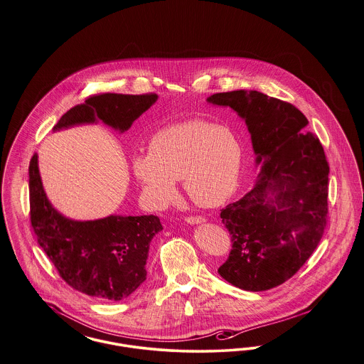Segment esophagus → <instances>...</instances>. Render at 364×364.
Wrapping results in <instances>:
<instances>
[{
  "instance_id": "34e87169",
  "label": "esophagus",
  "mask_w": 364,
  "mask_h": 364,
  "mask_svg": "<svg viewBox=\"0 0 364 364\" xmlns=\"http://www.w3.org/2000/svg\"><path fill=\"white\" fill-rule=\"evenodd\" d=\"M186 221L191 225H196V224H203L206 223V220L203 217H187Z\"/></svg>"
}]
</instances>
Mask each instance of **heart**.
I'll list each match as a JSON object with an SVG mask.
<instances>
[{
  "label": "heart",
  "instance_id": "heart-1",
  "mask_svg": "<svg viewBox=\"0 0 364 364\" xmlns=\"http://www.w3.org/2000/svg\"><path fill=\"white\" fill-rule=\"evenodd\" d=\"M242 161V143L232 129L192 120L158 131L149 153L132 158V171L154 208L173 200L180 178L192 202L215 208L237 188Z\"/></svg>",
  "mask_w": 364,
  "mask_h": 364
}]
</instances>
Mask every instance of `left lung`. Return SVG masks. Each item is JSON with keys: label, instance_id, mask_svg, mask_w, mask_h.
<instances>
[{"label": "left lung", "instance_id": "obj_1", "mask_svg": "<svg viewBox=\"0 0 364 364\" xmlns=\"http://www.w3.org/2000/svg\"><path fill=\"white\" fill-rule=\"evenodd\" d=\"M206 101L244 120L259 166L254 188L221 211L233 245L218 273L242 291L272 289L294 276L323 236L329 183L323 147L303 134L309 120L299 109L259 91L218 92Z\"/></svg>", "mask_w": 364, "mask_h": 364}]
</instances>
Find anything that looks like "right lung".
<instances>
[{
  "instance_id": "right-lung-1",
  "label": "right lung",
  "mask_w": 364,
  "mask_h": 364,
  "mask_svg": "<svg viewBox=\"0 0 364 364\" xmlns=\"http://www.w3.org/2000/svg\"><path fill=\"white\" fill-rule=\"evenodd\" d=\"M158 100L156 94H101L68 110L53 132L98 124L124 134ZM31 225L39 245L73 289L98 300L120 301L146 281L150 242L164 228L156 215H117L77 221L65 217L49 200L38 166L30 168Z\"/></svg>"
}]
</instances>
